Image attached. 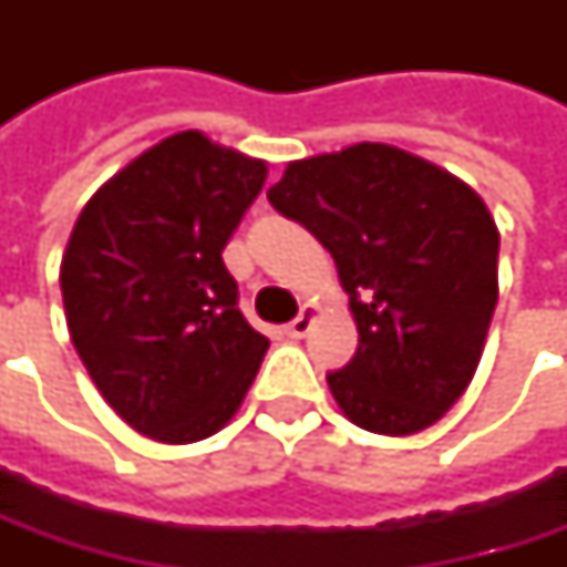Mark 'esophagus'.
<instances>
[{"label": "esophagus", "mask_w": 567, "mask_h": 567, "mask_svg": "<svg viewBox=\"0 0 567 567\" xmlns=\"http://www.w3.org/2000/svg\"><path fill=\"white\" fill-rule=\"evenodd\" d=\"M312 321H316V312H312L309 306H302V312H299V316H296L284 331H287V338H296V340L306 338V334H309V328H312Z\"/></svg>", "instance_id": "obj_1"}]
</instances>
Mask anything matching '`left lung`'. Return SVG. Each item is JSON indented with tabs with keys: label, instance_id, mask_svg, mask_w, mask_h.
<instances>
[{
	"label": "left lung",
	"instance_id": "left-lung-1",
	"mask_svg": "<svg viewBox=\"0 0 567 567\" xmlns=\"http://www.w3.org/2000/svg\"><path fill=\"white\" fill-rule=\"evenodd\" d=\"M274 210L338 265L360 347L328 388L379 435H413L464 394L498 302V229L483 198L423 157L353 144L287 166Z\"/></svg>",
	"mask_w": 567,
	"mask_h": 567
}]
</instances>
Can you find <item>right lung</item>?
<instances>
[{
    "label": "right lung",
    "mask_w": 567,
    "mask_h": 567,
    "mask_svg": "<svg viewBox=\"0 0 567 567\" xmlns=\"http://www.w3.org/2000/svg\"><path fill=\"white\" fill-rule=\"evenodd\" d=\"M268 166L202 132L144 151L84 205L62 302L103 401L147 439L186 445L239 410L268 338L239 312L220 251Z\"/></svg>",
    "instance_id": "obj_1"
}]
</instances>
